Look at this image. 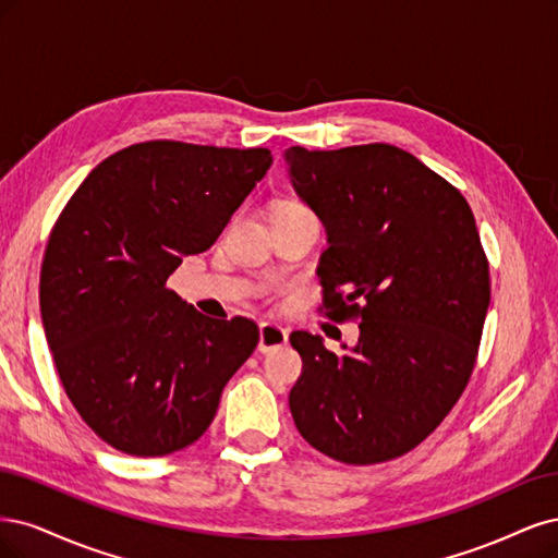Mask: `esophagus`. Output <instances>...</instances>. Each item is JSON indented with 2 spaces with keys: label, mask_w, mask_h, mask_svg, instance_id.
<instances>
[{
  "label": "esophagus",
  "mask_w": 558,
  "mask_h": 558,
  "mask_svg": "<svg viewBox=\"0 0 558 558\" xmlns=\"http://www.w3.org/2000/svg\"><path fill=\"white\" fill-rule=\"evenodd\" d=\"M287 345V331L274 322H264L259 327V352H274Z\"/></svg>",
  "instance_id": "obj_1"
}]
</instances>
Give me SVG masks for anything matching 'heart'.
Returning a JSON list of instances; mask_svg holds the SVG:
<instances>
[{
    "mask_svg": "<svg viewBox=\"0 0 558 558\" xmlns=\"http://www.w3.org/2000/svg\"><path fill=\"white\" fill-rule=\"evenodd\" d=\"M292 206H301V204H284V206H280V208H292Z\"/></svg>",
    "mask_w": 558,
    "mask_h": 558,
    "instance_id": "heart-1",
    "label": "heart"
}]
</instances>
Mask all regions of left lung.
<instances>
[{
	"instance_id": "obj_1",
	"label": "left lung",
	"mask_w": 558,
	"mask_h": 558,
	"mask_svg": "<svg viewBox=\"0 0 558 558\" xmlns=\"http://www.w3.org/2000/svg\"><path fill=\"white\" fill-rule=\"evenodd\" d=\"M294 190L329 233L322 305L359 322L336 354L294 331L290 391L299 434L352 465L403 457L449 415L477 362L492 284L473 210L442 175L389 143L290 148Z\"/></svg>"
}]
</instances>
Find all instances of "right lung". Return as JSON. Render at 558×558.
Masks as SVG:
<instances>
[{
	"label": "right lung",
	"mask_w": 558,
	"mask_h": 558,
	"mask_svg": "<svg viewBox=\"0 0 558 558\" xmlns=\"http://www.w3.org/2000/svg\"><path fill=\"white\" fill-rule=\"evenodd\" d=\"M268 148L143 141L97 165L52 225L39 303L60 383L118 452L199 440L259 343L253 319H213L167 284L208 250L271 167Z\"/></svg>",
	"instance_id": "add662e5"
}]
</instances>
